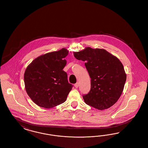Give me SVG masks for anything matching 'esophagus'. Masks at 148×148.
<instances>
[{
  "mask_svg": "<svg viewBox=\"0 0 148 148\" xmlns=\"http://www.w3.org/2000/svg\"><path fill=\"white\" fill-rule=\"evenodd\" d=\"M74 86H75L76 88H78V86H79V83H75V84H74Z\"/></svg>",
  "mask_w": 148,
  "mask_h": 148,
  "instance_id": "obj_1",
  "label": "esophagus"
}]
</instances>
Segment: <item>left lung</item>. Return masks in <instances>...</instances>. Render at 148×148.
Listing matches in <instances>:
<instances>
[{
  "label": "left lung",
  "mask_w": 148,
  "mask_h": 148,
  "mask_svg": "<svg viewBox=\"0 0 148 148\" xmlns=\"http://www.w3.org/2000/svg\"><path fill=\"white\" fill-rule=\"evenodd\" d=\"M74 56L85 62L91 78L90 90L83 95L85 103L101 110L113 106L123 91L127 79L119 60L106 50L90 47L74 53Z\"/></svg>",
  "instance_id": "8db88e82"
}]
</instances>
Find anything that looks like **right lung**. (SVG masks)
<instances>
[{
  "label": "right lung",
  "mask_w": 148,
  "mask_h": 148,
  "mask_svg": "<svg viewBox=\"0 0 148 148\" xmlns=\"http://www.w3.org/2000/svg\"><path fill=\"white\" fill-rule=\"evenodd\" d=\"M69 51L63 48L38 57L26 69L24 80L28 95L36 105L51 108L65 101L73 85L63 71Z\"/></svg>",
  "instance_id": "right-lung-1"
}]
</instances>
